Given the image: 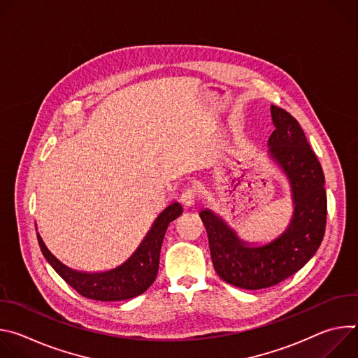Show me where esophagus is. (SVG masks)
I'll return each mask as SVG.
<instances>
[{
	"instance_id": "obj_1",
	"label": "esophagus",
	"mask_w": 358,
	"mask_h": 358,
	"mask_svg": "<svg viewBox=\"0 0 358 358\" xmlns=\"http://www.w3.org/2000/svg\"><path fill=\"white\" fill-rule=\"evenodd\" d=\"M181 202L185 208L192 207L195 203V191L192 188H185L181 194Z\"/></svg>"
}]
</instances>
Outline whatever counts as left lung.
Listing matches in <instances>:
<instances>
[{
  "label": "left lung",
  "mask_w": 358,
  "mask_h": 358,
  "mask_svg": "<svg viewBox=\"0 0 358 358\" xmlns=\"http://www.w3.org/2000/svg\"><path fill=\"white\" fill-rule=\"evenodd\" d=\"M275 130L268 138V159L286 177L293 213L272 239H243L220 214L202 208L214 268L241 289H265L294 275L317 252L326 228L324 174L300 124L280 108L271 106Z\"/></svg>",
  "instance_id": "left-lung-1"
}]
</instances>
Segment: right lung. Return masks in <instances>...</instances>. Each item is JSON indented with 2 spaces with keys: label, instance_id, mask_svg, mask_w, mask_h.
I'll return each mask as SVG.
<instances>
[{
  "label": "right lung",
  "instance_id": "1",
  "mask_svg": "<svg viewBox=\"0 0 358 358\" xmlns=\"http://www.w3.org/2000/svg\"><path fill=\"white\" fill-rule=\"evenodd\" d=\"M181 214V203L177 201L171 202L152 221L136 250L123 264L100 272H82L64 265L46 248L38 232L36 238L48 264L79 294L100 301H119L133 299L144 293L155 283L159 273L160 252L166 231L170 222Z\"/></svg>",
  "mask_w": 358,
  "mask_h": 358
}]
</instances>
